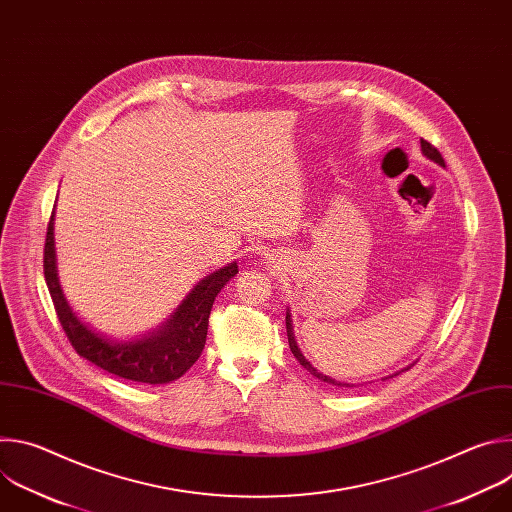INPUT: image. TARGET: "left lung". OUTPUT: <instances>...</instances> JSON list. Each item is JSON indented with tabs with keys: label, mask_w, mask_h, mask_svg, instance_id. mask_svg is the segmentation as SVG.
I'll list each match as a JSON object with an SVG mask.
<instances>
[{
	"label": "left lung",
	"mask_w": 512,
	"mask_h": 512,
	"mask_svg": "<svg viewBox=\"0 0 512 512\" xmlns=\"http://www.w3.org/2000/svg\"><path fill=\"white\" fill-rule=\"evenodd\" d=\"M421 152H423V156L427 158V160H431V162H435L437 166H442V168H446V162H444V158H442V154L437 152L433 145L429 143V141H425V139H421ZM285 328H287V342H289V348H291V352H294V356L300 360V364L302 367L310 373V375H314L316 379H320V381H324V383H328V385H334V387H354V385H348V383H340V381H336V379H330V377H326V375H322L314 364H310V360L302 354V350H300V346H298V342H296V334H294V324H291V314H289V308H287V312H285ZM409 369V367H407ZM405 369V371H407ZM399 373H403V371H399ZM399 373H395V375H391V377H397ZM389 379V377H387Z\"/></svg>",
	"instance_id": "obj_1"
}]
</instances>
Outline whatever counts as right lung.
Listing matches in <instances>:
<instances>
[{"label":"right lung","mask_w":512,"mask_h":512,"mask_svg":"<svg viewBox=\"0 0 512 512\" xmlns=\"http://www.w3.org/2000/svg\"><path fill=\"white\" fill-rule=\"evenodd\" d=\"M237 273V261L210 273L192 287L190 294L162 326L139 338L115 340L83 322L64 296L56 267L54 210L46 231L44 277L54 310L70 344L83 358L97 364L103 371L135 383L166 385L180 379L192 367L206 344L208 316L214 298Z\"/></svg>","instance_id":"obj_1"}]
</instances>
